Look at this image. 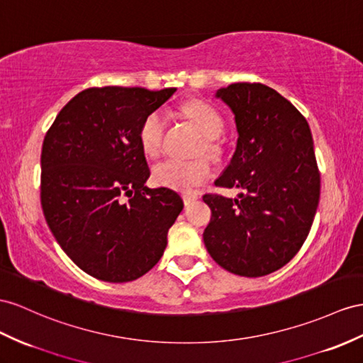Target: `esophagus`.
Returning <instances> with one entry per match:
<instances>
[{
	"label": "esophagus",
	"instance_id": "1",
	"mask_svg": "<svg viewBox=\"0 0 363 363\" xmlns=\"http://www.w3.org/2000/svg\"><path fill=\"white\" fill-rule=\"evenodd\" d=\"M198 198H199L198 193H194V191H184L182 193V199H184L185 206H190V203H193Z\"/></svg>",
	"mask_w": 363,
	"mask_h": 363
}]
</instances>
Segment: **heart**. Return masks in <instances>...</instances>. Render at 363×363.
<instances>
[{"instance_id":"1","label":"heart","mask_w":363,"mask_h":363,"mask_svg":"<svg viewBox=\"0 0 363 363\" xmlns=\"http://www.w3.org/2000/svg\"><path fill=\"white\" fill-rule=\"evenodd\" d=\"M184 111L193 121L194 125L199 128L203 138L207 139L206 145H203L206 152H215L216 148L211 141L219 138L222 130H224V121H222L218 110L207 104V102L191 101L189 104H185ZM165 124L167 121L162 110H155L144 118L141 127H139L138 138L143 152L147 156L156 157L162 152ZM210 174L211 165L206 157H196V160L190 161L167 157V160L157 162L152 170L153 181L157 185L174 190L196 189L198 185L210 178Z\"/></svg>"}]
</instances>
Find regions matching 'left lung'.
I'll use <instances>...</instances> for the list:
<instances>
[{"instance_id": "1", "label": "left lung", "mask_w": 363, "mask_h": 363, "mask_svg": "<svg viewBox=\"0 0 363 363\" xmlns=\"http://www.w3.org/2000/svg\"><path fill=\"white\" fill-rule=\"evenodd\" d=\"M216 96L235 113L239 138L215 184L240 193L235 199L203 194L211 208L203 244L230 273L270 274L299 252L318 210L320 173L311 130L290 101L261 82H235Z\"/></svg>"}]
</instances>
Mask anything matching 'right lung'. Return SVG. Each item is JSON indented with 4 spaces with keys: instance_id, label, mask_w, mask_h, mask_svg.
I'll return each instance as SVG.
<instances>
[{
    "instance_id": "obj_1",
    "label": "right lung",
    "mask_w": 363,
    "mask_h": 363,
    "mask_svg": "<svg viewBox=\"0 0 363 363\" xmlns=\"http://www.w3.org/2000/svg\"><path fill=\"white\" fill-rule=\"evenodd\" d=\"M174 87H91L72 98L44 136L41 207L57 242L82 272L130 282L160 261L184 202L148 189L139 144L144 118Z\"/></svg>"
}]
</instances>
